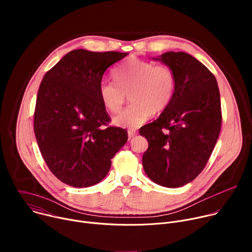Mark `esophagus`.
Returning <instances> with one entry per match:
<instances>
[{
  "label": "esophagus",
  "instance_id": "esophagus-1",
  "mask_svg": "<svg viewBox=\"0 0 252 252\" xmlns=\"http://www.w3.org/2000/svg\"><path fill=\"white\" fill-rule=\"evenodd\" d=\"M136 133H137V131H136L135 129H128V131H127V136H128V139L132 138L134 135H136Z\"/></svg>",
  "mask_w": 252,
  "mask_h": 252
}]
</instances>
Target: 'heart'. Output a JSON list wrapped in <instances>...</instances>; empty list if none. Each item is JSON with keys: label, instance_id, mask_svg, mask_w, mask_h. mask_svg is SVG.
I'll return each instance as SVG.
<instances>
[{"label": "heart", "instance_id": "heart-1", "mask_svg": "<svg viewBox=\"0 0 252 252\" xmlns=\"http://www.w3.org/2000/svg\"><path fill=\"white\" fill-rule=\"evenodd\" d=\"M116 84L102 82L98 87L101 103L111 113H117L126 101L131 102L114 118V124L125 128H136L165 110L171 102L176 79L170 66L138 58H130L113 71Z\"/></svg>", "mask_w": 252, "mask_h": 252}]
</instances>
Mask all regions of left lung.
Segmentation results:
<instances>
[{"instance_id":"1","label":"left lung","mask_w":252,"mask_h":252,"mask_svg":"<svg viewBox=\"0 0 252 252\" xmlns=\"http://www.w3.org/2000/svg\"><path fill=\"white\" fill-rule=\"evenodd\" d=\"M158 60L173 70L176 87L169 105L139 133L149 141L142 156L146 173L165 188L183 187L203 170L221 127L218 82L192 56L167 52Z\"/></svg>"}]
</instances>
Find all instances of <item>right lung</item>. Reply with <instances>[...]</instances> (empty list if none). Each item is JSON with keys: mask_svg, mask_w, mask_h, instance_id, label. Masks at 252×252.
Listing matches in <instances>:
<instances>
[{"mask_svg": "<svg viewBox=\"0 0 252 252\" xmlns=\"http://www.w3.org/2000/svg\"><path fill=\"white\" fill-rule=\"evenodd\" d=\"M127 53H67L48 70L40 85L33 131L49 169L75 188L99 183L112 158L127 140V131L109 126L98 87L106 68Z\"/></svg>", "mask_w": 252, "mask_h": 252, "instance_id": "obj_1", "label": "right lung"}]
</instances>
